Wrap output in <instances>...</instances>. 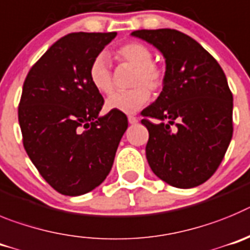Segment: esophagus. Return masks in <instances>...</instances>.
Returning a JSON list of instances; mask_svg holds the SVG:
<instances>
[{
    "label": "esophagus",
    "instance_id": "1",
    "mask_svg": "<svg viewBox=\"0 0 250 250\" xmlns=\"http://www.w3.org/2000/svg\"><path fill=\"white\" fill-rule=\"evenodd\" d=\"M128 122H129L130 125H136V123H138V118L134 116H129L128 117Z\"/></svg>",
    "mask_w": 250,
    "mask_h": 250
}]
</instances>
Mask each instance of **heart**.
<instances>
[{"label":"heart","instance_id":"obj_1","mask_svg":"<svg viewBox=\"0 0 250 250\" xmlns=\"http://www.w3.org/2000/svg\"><path fill=\"white\" fill-rule=\"evenodd\" d=\"M114 57L120 62H127L136 67L128 91H120L109 96L105 108L122 113H134L149 101V91L157 92L163 87L166 72L153 62V52L149 47L139 42H128L114 51ZM88 77L92 86L98 92L109 94L113 91V80L107 56H96L89 64Z\"/></svg>","mask_w":250,"mask_h":250}]
</instances>
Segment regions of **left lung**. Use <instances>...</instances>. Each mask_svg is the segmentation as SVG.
<instances>
[{
	"instance_id": "obj_1",
	"label": "left lung",
	"mask_w": 250,
	"mask_h": 250,
	"mask_svg": "<svg viewBox=\"0 0 250 250\" xmlns=\"http://www.w3.org/2000/svg\"><path fill=\"white\" fill-rule=\"evenodd\" d=\"M132 36L166 58L163 89L141 113L149 133L150 169L177 188L199 186L218 169L233 136V94L226 75L210 53L179 31L138 30Z\"/></svg>"
}]
</instances>
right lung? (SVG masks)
<instances>
[{
	"label": "right lung",
	"instance_id": "obj_1",
	"mask_svg": "<svg viewBox=\"0 0 250 250\" xmlns=\"http://www.w3.org/2000/svg\"><path fill=\"white\" fill-rule=\"evenodd\" d=\"M117 32H75L60 38L30 69L19 104L27 154L53 189L81 195L111 172L128 127L122 112L100 117L102 94L92 86L89 64Z\"/></svg>",
	"mask_w": 250,
	"mask_h": 250
}]
</instances>
